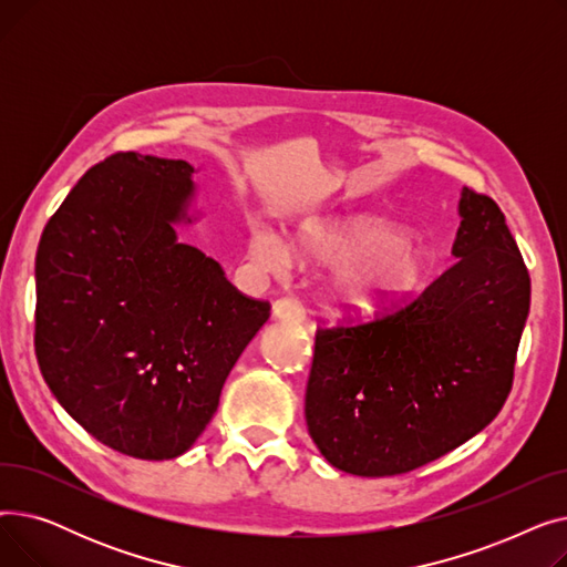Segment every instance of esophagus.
Returning <instances> with one entry per match:
<instances>
[{
    "instance_id": "esophagus-1",
    "label": "esophagus",
    "mask_w": 567,
    "mask_h": 567,
    "mask_svg": "<svg viewBox=\"0 0 567 567\" xmlns=\"http://www.w3.org/2000/svg\"><path fill=\"white\" fill-rule=\"evenodd\" d=\"M274 317L278 321L303 323L306 321V308L296 299H280V301L274 303Z\"/></svg>"
}]
</instances>
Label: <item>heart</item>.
<instances>
[{"label": "heart", "instance_id": "b5f03b06", "mask_svg": "<svg viewBox=\"0 0 567 567\" xmlns=\"http://www.w3.org/2000/svg\"><path fill=\"white\" fill-rule=\"evenodd\" d=\"M293 248L315 264H333L329 291L347 310L370 312L421 282L425 250L389 223L365 216H317L293 231ZM250 257L264 271L282 274L291 261L285 238L274 229H252Z\"/></svg>", "mask_w": 567, "mask_h": 567}]
</instances>
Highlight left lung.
<instances>
[{"mask_svg":"<svg viewBox=\"0 0 567 567\" xmlns=\"http://www.w3.org/2000/svg\"><path fill=\"white\" fill-rule=\"evenodd\" d=\"M457 261L409 306L317 329L306 421L331 466L383 478L485 430L508 400L530 278L498 204L462 188Z\"/></svg>","mask_w":567,"mask_h":567,"instance_id":"left-lung-1","label":"left lung"}]
</instances>
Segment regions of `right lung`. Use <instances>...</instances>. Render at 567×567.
I'll return each instance as SVG.
<instances>
[{
  "label": "right lung",
  "instance_id": "1",
  "mask_svg": "<svg viewBox=\"0 0 567 567\" xmlns=\"http://www.w3.org/2000/svg\"><path fill=\"white\" fill-rule=\"evenodd\" d=\"M195 167L114 154L89 169L37 250L41 374L75 423L137 460L184 455L271 315L176 241Z\"/></svg>",
  "mask_w": 567,
  "mask_h": 567
}]
</instances>
